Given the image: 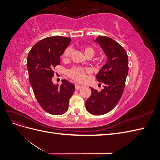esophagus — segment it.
I'll use <instances>...</instances> for the list:
<instances>
[{
  "label": "esophagus",
  "mask_w": 160,
  "mask_h": 160,
  "mask_svg": "<svg viewBox=\"0 0 160 160\" xmlns=\"http://www.w3.org/2000/svg\"><path fill=\"white\" fill-rule=\"evenodd\" d=\"M75 89L76 90H79L80 89L82 88V86L81 85H77V84H75Z\"/></svg>",
  "instance_id": "34e87169"
}]
</instances>
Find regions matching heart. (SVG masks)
<instances>
[{
  "mask_svg": "<svg viewBox=\"0 0 160 160\" xmlns=\"http://www.w3.org/2000/svg\"><path fill=\"white\" fill-rule=\"evenodd\" d=\"M83 49L86 57H93L95 54V51L91 47L85 46L83 47ZM71 48L70 47H67L64 50L63 52H62V57H63L64 59L69 58L71 54ZM90 72L91 69L89 68H82V67H74L68 71V75L71 78L75 80V81L81 83V82H83L85 79L86 75L88 73H90Z\"/></svg>",
  "mask_w": 160,
  "mask_h": 160,
  "instance_id": "1",
  "label": "heart"
}]
</instances>
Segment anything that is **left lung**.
Returning <instances> with one entry per match:
<instances>
[{
    "label": "left lung",
    "instance_id": "8db88e82",
    "mask_svg": "<svg viewBox=\"0 0 160 160\" xmlns=\"http://www.w3.org/2000/svg\"><path fill=\"white\" fill-rule=\"evenodd\" d=\"M98 42L108 60L97 75L99 82L104 83L103 89L98 91L91 88V95L85 107L91 114L103 115L112 110L121 99L128 73L127 52L118 42L105 36H99Z\"/></svg>",
    "mask_w": 160,
    "mask_h": 160
}]
</instances>
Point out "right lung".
I'll list each match as a JSON object with an SVG mask.
<instances>
[{"mask_svg":"<svg viewBox=\"0 0 160 160\" xmlns=\"http://www.w3.org/2000/svg\"><path fill=\"white\" fill-rule=\"evenodd\" d=\"M71 38L62 36L43 38L34 45L27 57L30 83L35 98L46 112L59 115L68 110L69 101L75 86L68 81L54 85V69L60 65V56L71 42Z\"/></svg>","mask_w":160,"mask_h":160,"instance_id":"1","label":"right lung"}]
</instances>
